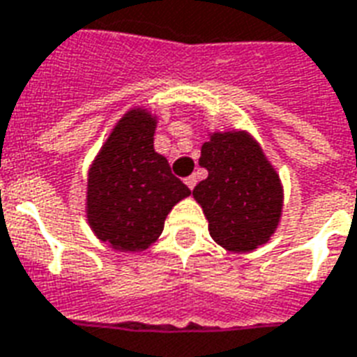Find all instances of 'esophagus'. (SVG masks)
Segmentation results:
<instances>
[{
  "instance_id": "esophagus-1",
  "label": "esophagus",
  "mask_w": 357,
  "mask_h": 357,
  "mask_svg": "<svg viewBox=\"0 0 357 357\" xmlns=\"http://www.w3.org/2000/svg\"><path fill=\"white\" fill-rule=\"evenodd\" d=\"M184 182H186V186H188L190 190H194V186L197 184V178H195V175L188 176V178H184Z\"/></svg>"
}]
</instances>
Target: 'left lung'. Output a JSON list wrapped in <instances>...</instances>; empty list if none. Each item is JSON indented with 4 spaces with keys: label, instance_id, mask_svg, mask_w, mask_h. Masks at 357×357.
I'll return each mask as SVG.
<instances>
[{
    "label": "left lung",
    "instance_id": "1",
    "mask_svg": "<svg viewBox=\"0 0 357 357\" xmlns=\"http://www.w3.org/2000/svg\"><path fill=\"white\" fill-rule=\"evenodd\" d=\"M208 176L194 197L222 248L250 252L271 239L282 216L284 192L277 171L246 131H214L201 146Z\"/></svg>",
    "mask_w": 357,
    "mask_h": 357
}]
</instances>
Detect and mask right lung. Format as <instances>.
<instances>
[{
	"label": "right lung",
	"instance_id": "obj_1",
	"mask_svg": "<svg viewBox=\"0 0 357 357\" xmlns=\"http://www.w3.org/2000/svg\"><path fill=\"white\" fill-rule=\"evenodd\" d=\"M156 124L146 109L126 112L88 171V224L114 250L149 248L162 235L171 208L190 195L154 150Z\"/></svg>",
	"mask_w": 357,
	"mask_h": 357
}]
</instances>
